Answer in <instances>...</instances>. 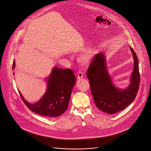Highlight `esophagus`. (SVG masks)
<instances>
[{
    "instance_id": "1",
    "label": "esophagus",
    "mask_w": 151,
    "mask_h": 151,
    "mask_svg": "<svg viewBox=\"0 0 151 151\" xmlns=\"http://www.w3.org/2000/svg\"><path fill=\"white\" fill-rule=\"evenodd\" d=\"M77 75H78L77 79H81V78H82L83 77V73L81 72V71H79V72H78V73H77Z\"/></svg>"
}]
</instances>
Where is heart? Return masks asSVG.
<instances>
[{
  "label": "heart",
  "instance_id": "b5f03b06",
  "mask_svg": "<svg viewBox=\"0 0 151 151\" xmlns=\"http://www.w3.org/2000/svg\"><path fill=\"white\" fill-rule=\"evenodd\" d=\"M92 55H93L92 50L91 49H88L81 56L80 59L81 62H82L84 64H86L92 58Z\"/></svg>",
  "mask_w": 151,
  "mask_h": 151
}]
</instances>
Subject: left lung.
<instances>
[{
	"label": "left lung",
	"instance_id": "left-lung-1",
	"mask_svg": "<svg viewBox=\"0 0 151 151\" xmlns=\"http://www.w3.org/2000/svg\"><path fill=\"white\" fill-rule=\"evenodd\" d=\"M134 59L131 84L124 90L116 88L109 74L103 54L95 55L88 68L86 75L96 106L101 111L113 114L127 107L135 100L140 85L139 61L135 52L130 47Z\"/></svg>",
	"mask_w": 151,
	"mask_h": 151
}]
</instances>
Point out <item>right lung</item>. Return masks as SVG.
<instances>
[{"label": "right lung", "instance_id": "obj_1", "mask_svg": "<svg viewBox=\"0 0 151 151\" xmlns=\"http://www.w3.org/2000/svg\"><path fill=\"white\" fill-rule=\"evenodd\" d=\"M14 66V60L13 70ZM47 81L46 93L36 104H29L19 91V93L25 105L31 111L49 118L57 117L64 113L68 108L76 78L71 69L54 67Z\"/></svg>", "mask_w": 151, "mask_h": 151}]
</instances>
